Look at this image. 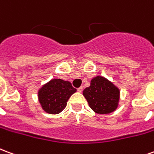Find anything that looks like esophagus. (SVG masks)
<instances>
[{
	"mask_svg": "<svg viewBox=\"0 0 154 154\" xmlns=\"http://www.w3.org/2000/svg\"><path fill=\"white\" fill-rule=\"evenodd\" d=\"M83 91V87H80L79 88H77V91H79V92H82Z\"/></svg>",
	"mask_w": 154,
	"mask_h": 154,
	"instance_id": "1",
	"label": "esophagus"
}]
</instances>
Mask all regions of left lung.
<instances>
[{"label": "left lung", "mask_w": 154, "mask_h": 154, "mask_svg": "<svg viewBox=\"0 0 154 154\" xmlns=\"http://www.w3.org/2000/svg\"><path fill=\"white\" fill-rule=\"evenodd\" d=\"M82 93L89 106L97 114L111 113L119 105V88L101 76L92 78L90 87L85 88Z\"/></svg>", "instance_id": "obj_1"}]
</instances>
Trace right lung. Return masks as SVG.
I'll list each match as a JSON object with an SVG mask.
<instances>
[{"instance_id": "1", "label": "right lung", "mask_w": 154, "mask_h": 154, "mask_svg": "<svg viewBox=\"0 0 154 154\" xmlns=\"http://www.w3.org/2000/svg\"><path fill=\"white\" fill-rule=\"evenodd\" d=\"M76 91L70 82L52 79L38 90V101L45 112L56 115L64 110L68 99Z\"/></svg>"}]
</instances>
